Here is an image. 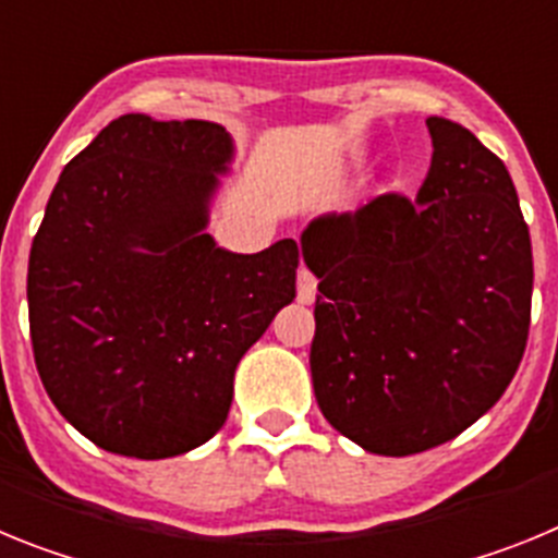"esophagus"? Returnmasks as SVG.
Wrapping results in <instances>:
<instances>
[{
    "instance_id": "34e87169",
    "label": "esophagus",
    "mask_w": 558,
    "mask_h": 558,
    "mask_svg": "<svg viewBox=\"0 0 558 558\" xmlns=\"http://www.w3.org/2000/svg\"><path fill=\"white\" fill-rule=\"evenodd\" d=\"M295 284H299V302H302V304H313V299H315V276L310 274L307 268H299V279H295Z\"/></svg>"
}]
</instances>
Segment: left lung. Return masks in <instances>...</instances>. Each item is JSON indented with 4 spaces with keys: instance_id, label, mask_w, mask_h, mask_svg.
I'll return each mask as SVG.
<instances>
[{
    "instance_id": "8db88e82",
    "label": "left lung",
    "mask_w": 558,
    "mask_h": 558,
    "mask_svg": "<svg viewBox=\"0 0 558 558\" xmlns=\"http://www.w3.org/2000/svg\"><path fill=\"white\" fill-rule=\"evenodd\" d=\"M416 198L379 195L302 231L318 276L310 372L329 425L413 456L475 425L517 374L534 256L511 175L475 133L427 117Z\"/></svg>"
}]
</instances>
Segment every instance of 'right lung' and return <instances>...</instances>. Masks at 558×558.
Here are the masks:
<instances>
[{"label": "right lung", "instance_id": "obj_1", "mask_svg": "<svg viewBox=\"0 0 558 558\" xmlns=\"http://www.w3.org/2000/svg\"><path fill=\"white\" fill-rule=\"evenodd\" d=\"M234 140L125 113L63 167L27 268L52 405L88 441L172 458L223 427L234 372L295 299L299 245L234 254L206 234Z\"/></svg>", "mask_w": 558, "mask_h": 558}]
</instances>
